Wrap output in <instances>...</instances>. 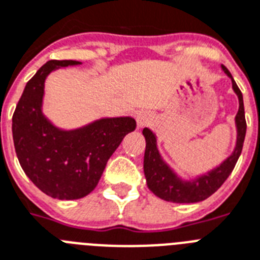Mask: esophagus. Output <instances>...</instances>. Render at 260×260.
Instances as JSON below:
<instances>
[{
	"mask_svg": "<svg viewBox=\"0 0 260 260\" xmlns=\"http://www.w3.org/2000/svg\"><path fill=\"white\" fill-rule=\"evenodd\" d=\"M136 121H137V126H139V128H141V126H145L147 124L149 123V121H151V116H149L145 111H140L136 116Z\"/></svg>",
	"mask_w": 260,
	"mask_h": 260,
	"instance_id": "esophagus-1",
	"label": "esophagus"
}]
</instances>
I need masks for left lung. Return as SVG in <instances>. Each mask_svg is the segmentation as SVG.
I'll return each mask as SVG.
<instances>
[{
	"label": "left lung",
	"instance_id": "left-lung-1",
	"mask_svg": "<svg viewBox=\"0 0 260 260\" xmlns=\"http://www.w3.org/2000/svg\"><path fill=\"white\" fill-rule=\"evenodd\" d=\"M221 69L233 81V89L239 100V109L235 116L236 125V144L233 153L214 170L207 174L199 175L192 180H183L180 176L171 170L157 149L156 135L149 128L143 129L145 137V153H144V175L147 179V185L157 198L171 202V203H198L206 200L214 192L220 188V185L227 180L233 172L236 161L239 159L243 148L244 137H246V117H244L243 94L236 85L235 80L230 71L221 65Z\"/></svg>",
	"mask_w": 260,
	"mask_h": 260
}]
</instances>
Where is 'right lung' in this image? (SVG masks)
Instances as JSON below:
<instances>
[{"mask_svg":"<svg viewBox=\"0 0 260 260\" xmlns=\"http://www.w3.org/2000/svg\"><path fill=\"white\" fill-rule=\"evenodd\" d=\"M80 61L50 60L26 82L13 113L14 149L22 170L37 188L60 200L81 199L96 188L107 161L135 119L104 117L77 129L57 128L42 113L45 80L50 72Z\"/></svg>","mask_w":260,"mask_h":260,"instance_id":"add662e5","label":"right lung"}]
</instances>
